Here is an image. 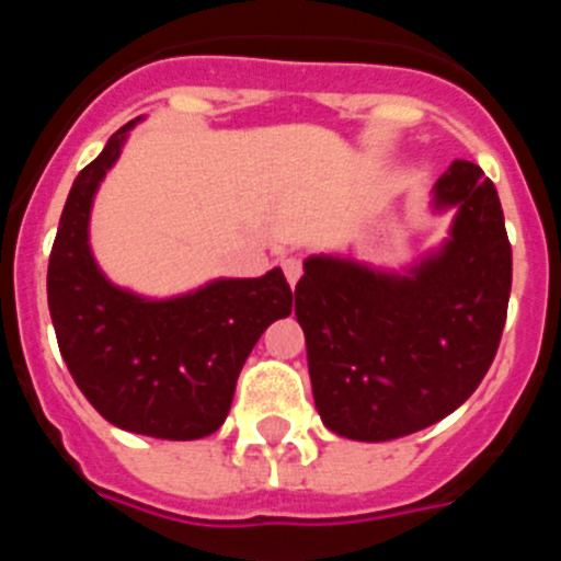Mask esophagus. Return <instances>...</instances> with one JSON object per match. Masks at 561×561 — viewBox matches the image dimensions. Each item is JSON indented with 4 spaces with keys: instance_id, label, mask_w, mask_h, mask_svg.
Segmentation results:
<instances>
[{
    "instance_id": "obj_1",
    "label": "esophagus",
    "mask_w": 561,
    "mask_h": 561,
    "mask_svg": "<svg viewBox=\"0 0 561 561\" xmlns=\"http://www.w3.org/2000/svg\"><path fill=\"white\" fill-rule=\"evenodd\" d=\"M284 272H286V280H289L291 286L300 280V275H304V266H300V261L297 257H286L284 261Z\"/></svg>"
}]
</instances>
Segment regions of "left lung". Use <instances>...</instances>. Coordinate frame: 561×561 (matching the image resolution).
I'll return each instance as SVG.
<instances>
[{"instance_id": "left-lung-1", "label": "left lung", "mask_w": 561, "mask_h": 561, "mask_svg": "<svg viewBox=\"0 0 561 561\" xmlns=\"http://www.w3.org/2000/svg\"><path fill=\"white\" fill-rule=\"evenodd\" d=\"M433 207L455 210L449 238L404 275L306 257L295 317L317 413L342 438L393 440L447 419L497 354L512 295L497 187L474 162L455 160Z\"/></svg>"}]
</instances>
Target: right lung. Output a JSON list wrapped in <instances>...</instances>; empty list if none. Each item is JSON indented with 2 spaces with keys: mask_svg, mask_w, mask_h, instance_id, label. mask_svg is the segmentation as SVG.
<instances>
[{
  "mask_svg": "<svg viewBox=\"0 0 561 561\" xmlns=\"http://www.w3.org/2000/svg\"><path fill=\"white\" fill-rule=\"evenodd\" d=\"M134 123L114 131L72 182L49 252V317L69 374L108 424L196 440L225 424L250 351L291 314V289L277 266L168 300L134 295L103 275L89 247V213Z\"/></svg>",
  "mask_w": 561,
  "mask_h": 561,
  "instance_id": "1",
  "label": "right lung"
}]
</instances>
